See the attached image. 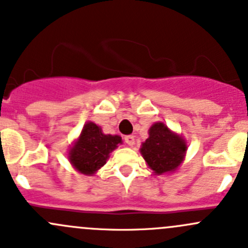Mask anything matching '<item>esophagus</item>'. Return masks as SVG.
Returning a JSON list of instances; mask_svg holds the SVG:
<instances>
[{"instance_id":"obj_1","label":"esophagus","mask_w":248,"mask_h":248,"mask_svg":"<svg viewBox=\"0 0 248 248\" xmlns=\"http://www.w3.org/2000/svg\"><path fill=\"white\" fill-rule=\"evenodd\" d=\"M124 142H126L128 146H133V145H134V137L133 136H126V137H124Z\"/></svg>"}]
</instances>
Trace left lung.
Segmentation results:
<instances>
[{"mask_svg":"<svg viewBox=\"0 0 248 248\" xmlns=\"http://www.w3.org/2000/svg\"><path fill=\"white\" fill-rule=\"evenodd\" d=\"M187 151V142L171 132L163 122H156L149 129V138L141 144L140 154L156 175L172 172L179 168Z\"/></svg>","mask_w":248,"mask_h":248,"instance_id":"1","label":"left lung"}]
</instances>
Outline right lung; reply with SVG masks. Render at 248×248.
I'll list each match as a JSON object with an SVG mask.
<instances>
[{"label": "right lung", "mask_w": 248, "mask_h": 248, "mask_svg": "<svg viewBox=\"0 0 248 248\" xmlns=\"http://www.w3.org/2000/svg\"><path fill=\"white\" fill-rule=\"evenodd\" d=\"M122 144L121 137L104 134L101 127L86 122L68 154L74 169L84 175H93L107 163L110 152Z\"/></svg>", "instance_id": "1"}]
</instances>
